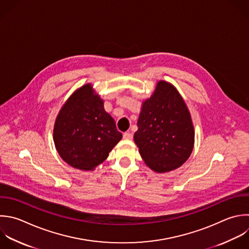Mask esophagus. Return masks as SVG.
<instances>
[{
    "label": "esophagus",
    "mask_w": 249,
    "mask_h": 249,
    "mask_svg": "<svg viewBox=\"0 0 249 249\" xmlns=\"http://www.w3.org/2000/svg\"><path fill=\"white\" fill-rule=\"evenodd\" d=\"M124 139L125 140H131L132 139V134L129 132H124Z\"/></svg>",
    "instance_id": "esophagus-1"
}]
</instances>
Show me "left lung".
<instances>
[{
    "label": "left lung",
    "mask_w": 249,
    "mask_h": 249,
    "mask_svg": "<svg viewBox=\"0 0 249 249\" xmlns=\"http://www.w3.org/2000/svg\"><path fill=\"white\" fill-rule=\"evenodd\" d=\"M134 142L144 162L155 172L180 167L191 156L195 129L190 111L176 88L159 81L142 102Z\"/></svg>",
    "instance_id": "obj_1"
}]
</instances>
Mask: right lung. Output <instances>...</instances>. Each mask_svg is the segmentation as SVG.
I'll return each mask as SVG.
<instances>
[{
    "instance_id": "right-lung-1",
    "label": "right lung",
    "mask_w": 249,
    "mask_h": 249,
    "mask_svg": "<svg viewBox=\"0 0 249 249\" xmlns=\"http://www.w3.org/2000/svg\"><path fill=\"white\" fill-rule=\"evenodd\" d=\"M122 137L91 84L82 86L70 95L53 126V141L61 159L84 171H92L102 163Z\"/></svg>"
}]
</instances>
